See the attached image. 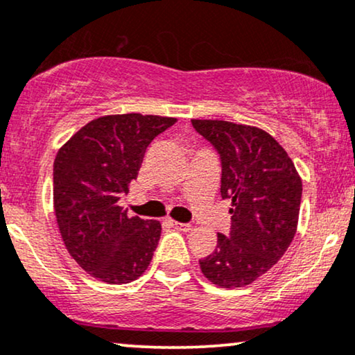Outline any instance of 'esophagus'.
I'll return each instance as SVG.
<instances>
[{"instance_id":"34e87169","label":"esophagus","mask_w":355,"mask_h":355,"mask_svg":"<svg viewBox=\"0 0 355 355\" xmlns=\"http://www.w3.org/2000/svg\"><path fill=\"white\" fill-rule=\"evenodd\" d=\"M168 224L177 230H183V232H188L191 229L190 224H183V222H177V220H168Z\"/></svg>"}]
</instances>
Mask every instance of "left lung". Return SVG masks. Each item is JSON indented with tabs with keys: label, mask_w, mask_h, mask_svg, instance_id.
I'll return each instance as SVG.
<instances>
[{
	"label": "left lung",
	"mask_w": 355,
	"mask_h": 355,
	"mask_svg": "<svg viewBox=\"0 0 355 355\" xmlns=\"http://www.w3.org/2000/svg\"><path fill=\"white\" fill-rule=\"evenodd\" d=\"M220 157V196L232 201L230 234L200 259L212 284H252L279 261L299 222L302 180L282 146L266 131L224 120H191Z\"/></svg>",
	"instance_id": "left-lung-1"
}]
</instances>
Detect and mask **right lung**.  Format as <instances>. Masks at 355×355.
I'll return each instance as SVG.
<instances>
[{
  "label": "right lung",
  "instance_id": "add662e5",
  "mask_svg": "<svg viewBox=\"0 0 355 355\" xmlns=\"http://www.w3.org/2000/svg\"><path fill=\"white\" fill-rule=\"evenodd\" d=\"M175 121L141 113L101 116L56 154L53 207L61 239L76 263L98 281L126 284L153 259L160 222L130 217L118 201L138 177L150 141Z\"/></svg>",
  "mask_w": 355,
  "mask_h": 355
}]
</instances>
